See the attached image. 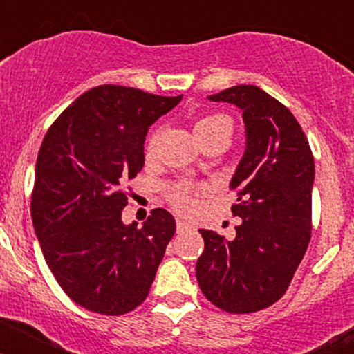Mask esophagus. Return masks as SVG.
Returning a JSON list of instances; mask_svg holds the SVG:
<instances>
[{
	"label": "esophagus",
	"instance_id": "1",
	"mask_svg": "<svg viewBox=\"0 0 354 354\" xmlns=\"http://www.w3.org/2000/svg\"><path fill=\"white\" fill-rule=\"evenodd\" d=\"M187 228H193V225L187 223V221H184V220H177V230H179V232L187 230Z\"/></svg>",
	"mask_w": 354,
	"mask_h": 354
}]
</instances>
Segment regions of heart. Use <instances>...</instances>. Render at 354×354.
Returning <instances> with one entry per match:
<instances>
[{"label": "heart", "mask_w": 354, "mask_h": 354, "mask_svg": "<svg viewBox=\"0 0 354 354\" xmlns=\"http://www.w3.org/2000/svg\"><path fill=\"white\" fill-rule=\"evenodd\" d=\"M232 120L225 115H205V117L198 118L195 122V134L200 138H204L207 134L218 133V131H228L232 134ZM156 147V136L149 140V145H147V150L152 152ZM167 196L170 200V204L174 205L177 211L180 212H189L193 207H195V187L187 183H177L171 184L167 189Z\"/></svg>", "instance_id": "obj_1"}]
</instances>
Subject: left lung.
I'll use <instances>...</instances> for the list:
<instances>
[{"mask_svg":"<svg viewBox=\"0 0 354 354\" xmlns=\"http://www.w3.org/2000/svg\"><path fill=\"white\" fill-rule=\"evenodd\" d=\"M209 101L243 111L246 149L230 189L237 193L236 237L200 228L204 252L196 280L205 298L230 314H250L282 298L312 230L314 156L289 109L253 84H237Z\"/></svg>","mask_w":354,"mask_h":354,"instance_id":"1","label":"left lung"}]
</instances>
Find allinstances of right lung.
Here are the masks:
<instances>
[{"label":"right lung","instance_id":"add662e5","mask_svg":"<svg viewBox=\"0 0 354 354\" xmlns=\"http://www.w3.org/2000/svg\"><path fill=\"white\" fill-rule=\"evenodd\" d=\"M180 99L101 84L77 97L40 145L33 228L56 282L86 310L127 314L154 282L174 216L154 209L138 227L124 225L122 209L126 180L145 162L147 131Z\"/></svg>","mask_w":354,"mask_h":354}]
</instances>
